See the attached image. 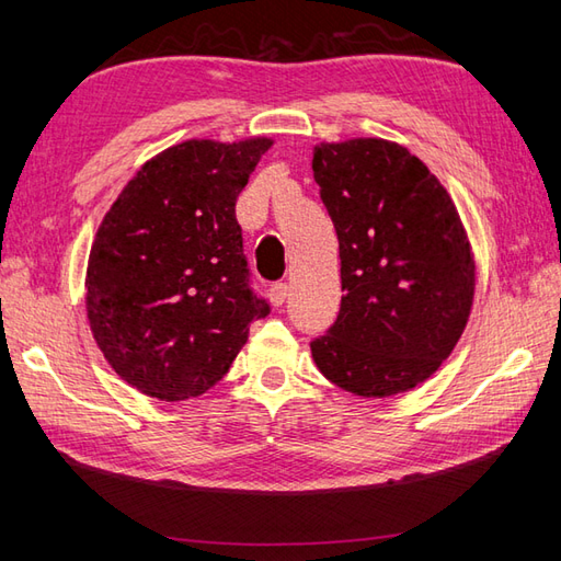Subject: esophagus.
<instances>
[{"label": "esophagus", "mask_w": 561, "mask_h": 561, "mask_svg": "<svg viewBox=\"0 0 561 561\" xmlns=\"http://www.w3.org/2000/svg\"><path fill=\"white\" fill-rule=\"evenodd\" d=\"M287 296H289V284L287 282H274L272 287H270V301H272V306H282L284 301H287Z\"/></svg>", "instance_id": "1"}]
</instances>
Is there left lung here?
Returning <instances> with one entry per match:
<instances>
[{
	"label": "left lung",
	"mask_w": 561,
	"mask_h": 561,
	"mask_svg": "<svg viewBox=\"0 0 561 561\" xmlns=\"http://www.w3.org/2000/svg\"><path fill=\"white\" fill-rule=\"evenodd\" d=\"M313 178L340 241L342 304L311 342L332 383L390 398L436 374L465 325L474 260L446 187L388 139L359 137L313 149Z\"/></svg>",
	"instance_id": "8db88e82"
}]
</instances>
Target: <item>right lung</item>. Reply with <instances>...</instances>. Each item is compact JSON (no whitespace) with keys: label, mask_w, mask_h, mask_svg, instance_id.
Here are the masks:
<instances>
[{"label":"right lung","mask_w":561,"mask_h":561,"mask_svg":"<svg viewBox=\"0 0 561 561\" xmlns=\"http://www.w3.org/2000/svg\"><path fill=\"white\" fill-rule=\"evenodd\" d=\"M267 137L187 139L147 161L91 245L87 316L115 374L149 398H197L270 304L250 289L236 199Z\"/></svg>","instance_id":"obj_1"}]
</instances>
